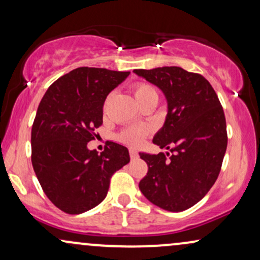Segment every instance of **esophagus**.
<instances>
[{"mask_svg":"<svg viewBox=\"0 0 260 260\" xmlns=\"http://www.w3.org/2000/svg\"><path fill=\"white\" fill-rule=\"evenodd\" d=\"M129 156H131V158H137L138 154H137V151L134 149H129Z\"/></svg>","mask_w":260,"mask_h":260,"instance_id":"esophagus-1","label":"esophagus"}]
</instances>
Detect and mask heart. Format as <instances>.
Wrapping results in <instances>:
<instances>
[{
  "label": "heart",
  "mask_w": 260,
  "mask_h": 260,
  "mask_svg": "<svg viewBox=\"0 0 260 260\" xmlns=\"http://www.w3.org/2000/svg\"><path fill=\"white\" fill-rule=\"evenodd\" d=\"M134 94H136L137 100H142L144 98H148L151 95H157L156 89L151 84L148 83H138L134 88ZM146 133V129L144 128H132V129L124 131L121 134L122 142L129 143V144H138L144 137V134Z\"/></svg>",
  "instance_id": "obj_1"
}]
</instances>
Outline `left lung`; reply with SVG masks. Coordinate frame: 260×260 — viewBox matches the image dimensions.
<instances>
[{
  "instance_id": "obj_1",
  "label": "left lung",
  "mask_w": 260,
  "mask_h": 260,
  "mask_svg": "<svg viewBox=\"0 0 260 260\" xmlns=\"http://www.w3.org/2000/svg\"><path fill=\"white\" fill-rule=\"evenodd\" d=\"M162 90L167 100L165 124L152 143L170 150L139 152L148 164L140 180L143 195L162 209L181 212L205 198L217 180L226 151V122L217 93L202 75L179 67L133 71Z\"/></svg>"
}]
</instances>
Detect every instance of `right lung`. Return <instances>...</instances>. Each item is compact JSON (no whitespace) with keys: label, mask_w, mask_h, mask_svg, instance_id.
Here are the masks:
<instances>
[{"label":"right lung","mask_w":260,"mask_h":260,"mask_svg":"<svg viewBox=\"0 0 260 260\" xmlns=\"http://www.w3.org/2000/svg\"><path fill=\"white\" fill-rule=\"evenodd\" d=\"M128 75L77 68L51 84L41 100L31 129V162L47 198L65 213L98 206L112 174L129 162L121 144L109 142L100 154L87 148L103 123L106 96Z\"/></svg>","instance_id":"right-lung-1"}]
</instances>
